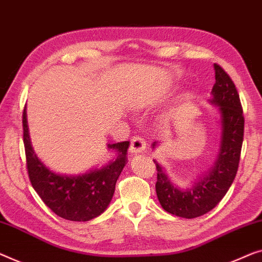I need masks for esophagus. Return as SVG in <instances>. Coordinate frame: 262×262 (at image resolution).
<instances>
[{
  "label": "esophagus",
  "instance_id": "esophagus-1",
  "mask_svg": "<svg viewBox=\"0 0 262 262\" xmlns=\"http://www.w3.org/2000/svg\"><path fill=\"white\" fill-rule=\"evenodd\" d=\"M146 149V141L141 136H134L130 140V151L133 153H142Z\"/></svg>",
  "mask_w": 262,
  "mask_h": 262
}]
</instances>
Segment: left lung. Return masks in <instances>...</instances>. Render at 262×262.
<instances>
[{
  "instance_id": "8db88e82",
  "label": "left lung",
  "mask_w": 262,
  "mask_h": 262,
  "mask_svg": "<svg viewBox=\"0 0 262 262\" xmlns=\"http://www.w3.org/2000/svg\"><path fill=\"white\" fill-rule=\"evenodd\" d=\"M214 69L215 84L210 102L219 107L222 134L220 151L209 174L190 189L182 190L170 182L162 167L154 161L158 170L155 189L160 204L166 212L180 217L194 219L212 210L228 192L239 168L245 128L243 107L228 74L217 63H214Z\"/></svg>"
}]
</instances>
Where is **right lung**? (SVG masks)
Returning <instances> with one entry per match:
<instances>
[{"instance_id": "right-lung-1", "label": "right lung", "mask_w": 262, "mask_h": 262, "mask_svg": "<svg viewBox=\"0 0 262 262\" xmlns=\"http://www.w3.org/2000/svg\"><path fill=\"white\" fill-rule=\"evenodd\" d=\"M22 126L28 177L42 201L56 215L69 221H89L103 213L114 195L121 171L126 166L129 141L108 144L109 149H115L119 156L103 168L68 177L47 168L35 154L29 139L26 108L23 109Z\"/></svg>"}]
</instances>
